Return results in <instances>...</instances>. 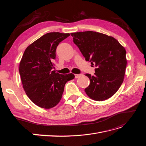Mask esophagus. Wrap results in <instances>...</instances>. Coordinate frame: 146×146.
<instances>
[{
    "label": "esophagus",
    "instance_id": "34e87169",
    "mask_svg": "<svg viewBox=\"0 0 146 146\" xmlns=\"http://www.w3.org/2000/svg\"><path fill=\"white\" fill-rule=\"evenodd\" d=\"M81 76H82V74H75V77H76V78H78L79 77H80Z\"/></svg>",
    "mask_w": 146,
    "mask_h": 146
}]
</instances>
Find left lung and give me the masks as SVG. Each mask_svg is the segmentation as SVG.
Masks as SVG:
<instances>
[{
  "label": "left lung",
  "instance_id": "1",
  "mask_svg": "<svg viewBox=\"0 0 146 146\" xmlns=\"http://www.w3.org/2000/svg\"><path fill=\"white\" fill-rule=\"evenodd\" d=\"M70 35L85 60L97 67L94 76L85 74L90 80L86 94L96 101L110 98L123 81L127 66L125 48L115 38L99 32L86 31Z\"/></svg>",
  "mask_w": 146,
  "mask_h": 146
}]
</instances>
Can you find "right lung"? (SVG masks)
<instances>
[{"instance_id": "obj_1", "label": "right lung", "mask_w": 146, "mask_h": 146, "mask_svg": "<svg viewBox=\"0 0 146 146\" xmlns=\"http://www.w3.org/2000/svg\"><path fill=\"white\" fill-rule=\"evenodd\" d=\"M69 36V33H46L26 48L22 57L19 70L24 90L39 107L56 106L62 98L65 84L75 77L72 73L60 74L52 70L56 47Z\"/></svg>"}]
</instances>
